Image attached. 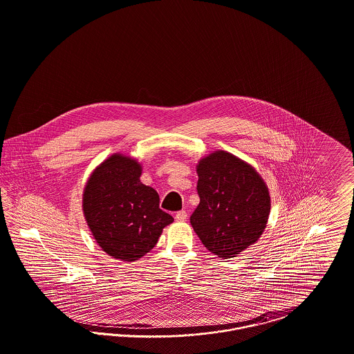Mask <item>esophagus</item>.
Returning a JSON list of instances; mask_svg holds the SVG:
<instances>
[{
    "label": "esophagus",
    "instance_id": "esophagus-1",
    "mask_svg": "<svg viewBox=\"0 0 354 354\" xmlns=\"http://www.w3.org/2000/svg\"><path fill=\"white\" fill-rule=\"evenodd\" d=\"M175 219L178 220V221H185L187 219V212L185 211H178L175 214Z\"/></svg>",
    "mask_w": 354,
    "mask_h": 354
}]
</instances>
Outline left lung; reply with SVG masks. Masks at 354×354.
<instances>
[{
    "label": "left lung",
    "instance_id": "obj_1",
    "mask_svg": "<svg viewBox=\"0 0 354 354\" xmlns=\"http://www.w3.org/2000/svg\"><path fill=\"white\" fill-rule=\"evenodd\" d=\"M199 205L189 221L204 247L230 259L261 236L270 211L268 188L253 167L225 151L198 166Z\"/></svg>",
    "mask_w": 354,
    "mask_h": 354
}]
</instances>
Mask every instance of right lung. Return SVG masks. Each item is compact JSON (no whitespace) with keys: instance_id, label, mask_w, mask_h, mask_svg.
<instances>
[{"instance_id":"add662e5","label":"right lung","mask_w":354,"mask_h":354,"mask_svg":"<svg viewBox=\"0 0 354 354\" xmlns=\"http://www.w3.org/2000/svg\"><path fill=\"white\" fill-rule=\"evenodd\" d=\"M139 163L111 155L90 176L84 214L102 250L114 259L135 261L150 252L174 218L159 208L158 192L140 182Z\"/></svg>"}]
</instances>
